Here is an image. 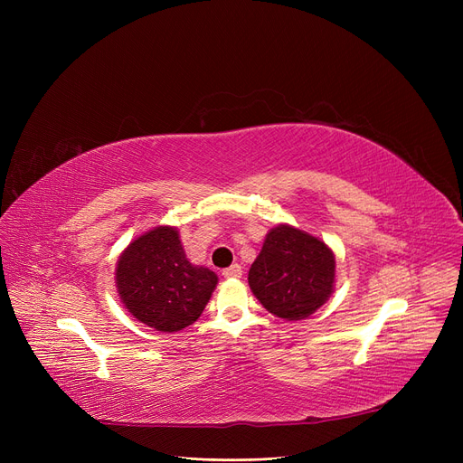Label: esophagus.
Returning a JSON list of instances; mask_svg holds the SVG:
<instances>
[{"label":"esophagus","instance_id":"obj_1","mask_svg":"<svg viewBox=\"0 0 463 463\" xmlns=\"http://www.w3.org/2000/svg\"><path fill=\"white\" fill-rule=\"evenodd\" d=\"M225 278H240L241 276V266L240 264H231L229 269L223 270Z\"/></svg>","mask_w":463,"mask_h":463}]
</instances>
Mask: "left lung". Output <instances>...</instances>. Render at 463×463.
I'll return each instance as SVG.
<instances>
[{
    "instance_id": "8db88e82",
    "label": "left lung",
    "mask_w": 463,
    "mask_h": 463,
    "mask_svg": "<svg viewBox=\"0 0 463 463\" xmlns=\"http://www.w3.org/2000/svg\"><path fill=\"white\" fill-rule=\"evenodd\" d=\"M334 272V253L325 241L288 225H278L266 236L248 281L270 313L287 321H300L328 300Z\"/></svg>"
}]
</instances>
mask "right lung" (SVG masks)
<instances>
[{
  "instance_id": "add662e5",
  "label": "right lung",
  "mask_w": 463,
  "mask_h": 463,
  "mask_svg": "<svg viewBox=\"0 0 463 463\" xmlns=\"http://www.w3.org/2000/svg\"><path fill=\"white\" fill-rule=\"evenodd\" d=\"M116 283L135 319L161 332H178L201 317L217 276L187 260L175 227H157L121 253Z\"/></svg>"
}]
</instances>
